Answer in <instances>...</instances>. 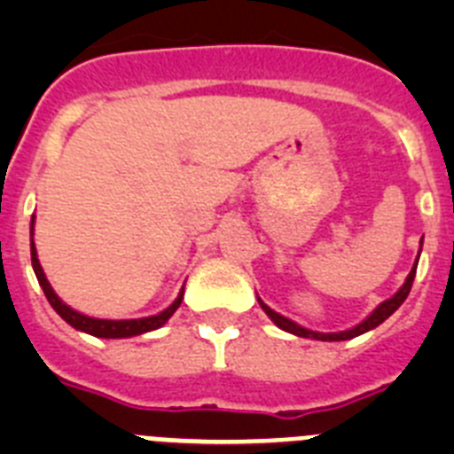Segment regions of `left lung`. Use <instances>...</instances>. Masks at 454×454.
<instances>
[{
    "instance_id": "8db88e82",
    "label": "left lung",
    "mask_w": 454,
    "mask_h": 454,
    "mask_svg": "<svg viewBox=\"0 0 454 454\" xmlns=\"http://www.w3.org/2000/svg\"><path fill=\"white\" fill-rule=\"evenodd\" d=\"M416 263H419V262H416ZM416 263H414V268H411V272H409L407 282L403 284V288H400V291L395 293L393 298L384 300V302L380 304V307H377L375 311H372V314L368 316L366 320H364V323H359L356 327H352V330H348V332H339V334H320V332L304 330V327L295 325L293 320L284 318V316H279L277 311H272V309L266 307L262 300H259V304H262V309L266 311L268 316H270V320L277 325V327H282L284 332H291V334H295V336H302V339H316V340H348V339H355V336L364 334V332L375 330L377 325L384 323V320H387L388 316H391L393 311H395V309H398L400 304L404 302V300H407L409 291H411V284H414V277H416Z\"/></svg>"
}]
</instances>
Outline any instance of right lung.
<instances>
[{
    "mask_svg": "<svg viewBox=\"0 0 454 454\" xmlns=\"http://www.w3.org/2000/svg\"><path fill=\"white\" fill-rule=\"evenodd\" d=\"M31 236H34V220H31ZM31 263H34V272L38 277V284L43 286L45 291V298L50 300V304L54 307V311L66 320L67 325H72L74 330H82L86 334L92 336H99V339H127V336H138V334H145V332L156 330V327H161L168 318H170L175 311L179 309L184 298V291L179 293V298L161 311V314L150 316V318H138V320H102V318H90V316H83L74 309H70L67 304H63L59 300V295L54 293V288L50 286L47 282L45 272H43V266L38 262V254H35V247H34V239H31Z\"/></svg>",
    "mask_w": 454,
    "mask_h": 454,
    "instance_id": "1",
    "label": "right lung"
}]
</instances>
